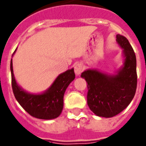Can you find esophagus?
I'll list each match as a JSON object with an SVG mask.
<instances>
[{"mask_svg":"<svg viewBox=\"0 0 146 146\" xmlns=\"http://www.w3.org/2000/svg\"><path fill=\"white\" fill-rule=\"evenodd\" d=\"M73 68H74V72L76 75H80L83 70V67L82 64L80 63H76L73 65Z\"/></svg>","mask_w":146,"mask_h":146,"instance_id":"obj_1","label":"esophagus"}]
</instances>
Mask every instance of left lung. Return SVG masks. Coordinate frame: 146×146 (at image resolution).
I'll use <instances>...</instances> for the list:
<instances>
[{"label":"left lung","instance_id":"left-lung-1","mask_svg":"<svg viewBox=\"0 0 146 146\" xmlns=\"http://www.w3.org/2000/svg\"><path fill=\"white\" fill-rule=\"evenodd\" d=\"M123 49L124 63L115 75L96 70H87L81 74L87 83V104L98 116L110 118L118 115L129 105L137 87L136 57L126 37L116 35Z\"/></svg>","mask_w":146,"mask_h":146}]
</instances>
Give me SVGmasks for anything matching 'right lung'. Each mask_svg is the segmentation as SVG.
Listing matches in <instances>:
<instances>
[{
    "label": "right lung",
    "instance_id": "right-lung-1",
    "mask_svg": "<svg viewBox=\"0 0 146 146\" xmlns=\"http://www.w3.org/2000/svg\"><path fill=\"white\" fill-rule=\"evenodd\" d=\"M15 52V51H14ZM11 84L14 95L19 104L33 117L40 119L57 118L63 108V96L70 83L75 79L74 70H68L56 77L48 90L41 94H31L17 83L11 60Z\"/></svg>",
    "mask_w": 146,
    "mask_h": 146
}]
</instances>
